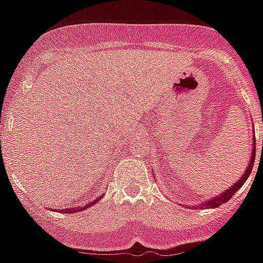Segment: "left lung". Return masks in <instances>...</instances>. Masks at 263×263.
Listing matches in <instances>:
<instances>
[{
    "label": "left lung",
    "instance_id": "obj_1",
    "mask_svg": "<svg viewBox=\"0 0 263 263\" xmlns=\"http://www.w3.org/2000/svg\"><path fill=\"white\" fill-rule=\"evenodd\" d=\"M253 138H254L253 146H255V136H253ZM254 160H255V147H253V152H251V158H250V162H249V165H247V169H246L245 173L241 175V177L237 180L236 183H233L231 187L227 188L224 192H221V194H218V195L213 196V198H210V199H208V200H204V202H202V203H199V204H194V206H195V208H202V209H214V208H218V206H221L222 203H227V202H228V200L231 199V198H232L235 194H236V191H239V190H240L241 185L246 183V180L249 179L250 173H251V171H253Z\"/></svg>",
    "mask_w": 263,
    "mask_h": 263
}]
</instances>
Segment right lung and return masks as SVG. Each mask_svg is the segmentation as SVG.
I'll list each match as a JSON object with an SVG mask.
<instances>
[{
    "mask_svg": "<svg viewBox=\"0 0 263 263\" xmlns=\"http://www.w3.org/2000/svg\"><path fill=\"white\" fill-rule=\"evenodd\" d=\"M101 198H102V195L99 196V198H95L94 200H92V202H88L87 204H86V206H83V208H72V209H64V210H61V212L63 213H78V212H82V210H86V209L87 208H90V206H94L95 203H97V202H98L99 199H101Z\"/></svg>",
    "mask_w": 263,
    "mask_h": 263,
    "instance_id": "add662e5",
    "label": "right lung"
}]
</instances>
